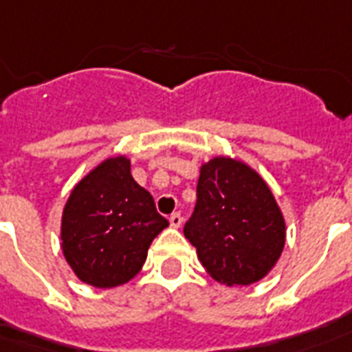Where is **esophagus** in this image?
Masks as SVG:
<instances>
[{"label":"esophagus","instance_id":"obj_1","mask_svg":"<svg viewBox=\"0 0 352 352\" xmlns=\"http://www.w3.org/2000/svg\"><path fill=\"white\" fill-rule=\"evenodd\" d=\"M168 222H170V226H173V228H179V226H182V222H184V219H182V214L179 213H173L170 214V219H168Z\"/></svg>","mask_w":352,"mask_h":352}]
</instances>
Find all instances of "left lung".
Here are the masks:
<instances>
[{"label": "left lung", "mask_w": 352, "mask_h": 352, "mask_svg": "<svg viewBox=\"0 0 352 352\" xmlns=\"http://www.w3.org/2000/svg\"><path fill=\"white\" fill-rule=\"evenodd\" d=\"M184 233L204 268L228 287L263 279L280 257L287 236L266 182L231 157H214L201 167L195 211Z\"/></svg>", "instance_id": "1"}]
</instances>
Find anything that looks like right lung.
Returning a JSON list of instances; mask_svg holds the SVG:
<instances>
[{
    "label": "right lung",
    "instance_id": "add662e5",
    "mask_svg": "<svg viewBox=\"0 0 352 352\" xmlns=\"http://www.w3.org/2000/svg\"><path fill=\"white\" fill-rule=\"evenodd\" d=\"M168 220L132 178L126 157H110L72 190L62 214V250L77 277L97 288L124 285Z\"/></svg>",
    "mask_w": 352,
    "mask_h": 352
}]
</instances>
